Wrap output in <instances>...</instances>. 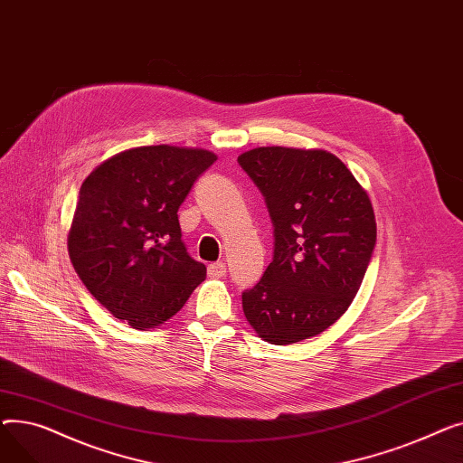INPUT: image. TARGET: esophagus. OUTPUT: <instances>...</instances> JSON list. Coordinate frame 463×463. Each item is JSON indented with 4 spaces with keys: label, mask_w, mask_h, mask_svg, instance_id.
I'll use <instances>...</instances> for the list:
<instances>
[{
    "label": "esophagus",
    "mask_w": 463,
    "mask_h": 463,
    "mask_svg": "<svg viewBox=\"0 0 463 463\" xmlns=\"http://www.w3.org/2000/svg\"><path fill=\"white\" fill-rule=\"evenodd\" d=\"M227 274V266L225 262H212L208 266V276L210 278H223Z\"/></svg>",
    "instance_id": "34e87169"
}]
</instances>
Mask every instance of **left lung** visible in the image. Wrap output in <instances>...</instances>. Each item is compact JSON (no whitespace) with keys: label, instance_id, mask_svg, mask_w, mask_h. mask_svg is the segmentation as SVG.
Instances as JSON below:
<instances>
[{"label":"left lung","instance_id":"obj_1","mask_svg":"<svg viewBox=\"0 0 463 463\" xmlns=\"http://www.w3.org/2000/svg\"><path fill=\"white\" fill-rule=\"evenodd\" d=\"M238 165L274 227L272 262L241 293L246 319L274 345L317 335L347 311L370 266L377 225L368 194L325 150L269 146Z\"/></svg>","mask_w":463,"mask_h":463}]
</instances>
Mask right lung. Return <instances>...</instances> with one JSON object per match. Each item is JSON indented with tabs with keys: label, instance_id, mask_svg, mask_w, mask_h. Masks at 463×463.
<instances>
[{
	"label": "right lung",
	"instance_id": "right-lung-1",
	"mask_svg": "<svg viewBox=\"0 0 463 463\" xmlns=\"http://www.w3.org/2000/svg\"><path fill=\"white\" fill-rule=\"evenodd\" d=\"M215 156L142 146L84 180L67 238L75 272L116 319L156 328L176 315L206 278L182 240L178 208Z\"/></svg>",
	"mask_w": 463,
	"mask_h": 463
}]
</instances>
